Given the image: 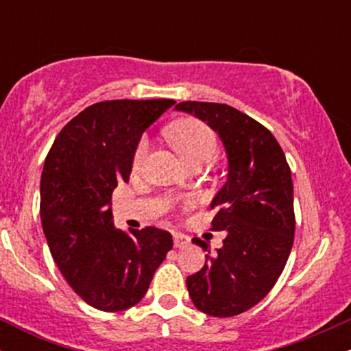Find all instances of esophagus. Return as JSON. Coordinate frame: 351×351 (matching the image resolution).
Listing matches in <instances>:
<instances>
[{
    "label": "esophagus",
    "mask_w": 351,
    "mask_h": 351,
    "mask_svg": "<svg viewBox=\"0 0 351 351\" xmlns=\"http://www.w3.org/2000/svg\"><path fill=\"white\" fill-rule=\"evenodd\" d=\"M173 244H175V247H184L189 244V237L181 234V232H173Z\"/></svg>",
    "instance_id": "34e87169"
}]
</instances>
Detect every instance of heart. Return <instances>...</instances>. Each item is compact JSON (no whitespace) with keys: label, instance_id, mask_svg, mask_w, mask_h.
Instances as JSON below:
<instances>
[{"label":"heart","instance_id":"b5f03b06","mask_svg":"<svg viewBox=\"0 0 351 351\" xmlns=\"http://www.w3.org/2000/svg\"><path fill=\"white\" fill-rule=\"evenodd\" d=\"M167 138L170 140L181 158L189 163L193 160H208L215 155L217 140L215 132L206 123L198 120H181L167 128ZM148 142L142 138L134 153V168H140L147 156Z\"/></svg>","mask_w":351,"mask_h":351}]
</instances>
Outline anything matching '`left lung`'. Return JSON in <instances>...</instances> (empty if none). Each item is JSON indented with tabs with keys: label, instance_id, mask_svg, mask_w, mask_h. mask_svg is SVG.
<instances>
[{
	"label": "left lung",
	"instance_id": "8db88e82",
	"mask_svg": "<svg viewBox=\"0 0 351 351\" xmlns=\"http://www.w3.org/2000/svg\"><path fill=\"white\" fill-rule=\"evenodd\" d=\"M176 110L206 122L228 155V181L211 201L213 231H226L223 247L206 254L188 276L195 307L213 317H234L271 292L287 264L295 232L291 168L271 132L226 104L181 102Z\"/></svg>",
	"mask_w": 351,
	"mask_h": 351
}]
</instances>
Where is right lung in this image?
<instances>
[{"mask_svg": "<svg viewBox=\"0 0 351 351\" xmlns=\"http://www.w3.org/2000/svg\"><path fill=\"white\" fill-rule=\"evenodd\" d=\"M175 100H106L84 108L56 136L41 175V223L52 259L90 307L138 304L173 247L163 229L125 232L112 221V193L128 181L140 136Z\"/></svg>", "mask_w": 351, "mask_h": 351, "instance_id": "obj_1", "label": "right lung"}]
</instances>
